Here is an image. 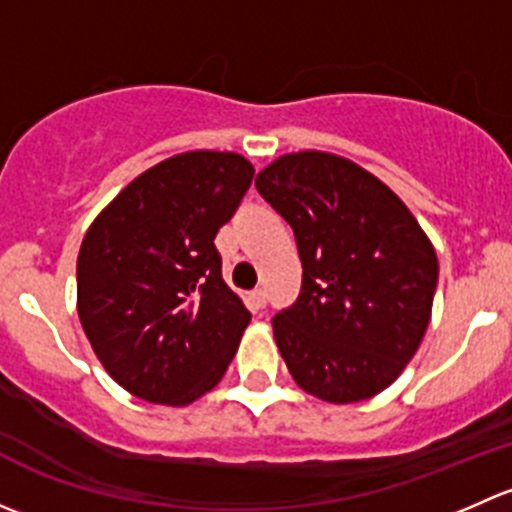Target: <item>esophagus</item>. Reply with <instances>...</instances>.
I'll return each mask as SVG.
<instances>
[{
    "mask_svg": "<svg viewBox=\"0 0 512 512\" xmlns=\"http://www.w3.org/2000/svg\"><path fill=\"white\" fill-rule=\"evenodd\" d=\"M250 302L255 309H262L267 304V292L265 289H255V292H250Z\"/></svg>",
    "mask_w": 512,
    "mask_h": 512,
    "instance_id": "obj_1",
    "label": "esophagus"
}]
</instances>
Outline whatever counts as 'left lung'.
<instances>
[{"label": "left lung", "instance_id": "left-lung-1", "mask_svg": "<svg viewBox=\"0 0 512 512\" xmlns=\"http://www.w3.org/2000/svg\"><path fill=\"white\" fill-rule=\"evenodd\" d=\"M292 225L302 292L272 319L299 389L354 404L389 389L431 322L438 257L404 200L354 160L285 153L257 173Z\"/></svg>", "mask_w": 512, "mask_h": 512}]
</instances>
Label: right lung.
<instances>
[{"instance_id":"right-lung-1","label":"right lung","mask_w":512,"mask_h":512,"mask_svg":"<svg viewBox=\"0 0 512 512\" xmlns=\"http://www.w3.org/2000/svg\"><path fill=\"white\" fill-rule=\"evenodd\" d=\"M252 175L240 153H178L133 178L86 230L76 309L128 394L188 406L223 379L250 312L225 285L213 240Z\"/></svg>"}]
</instances>
